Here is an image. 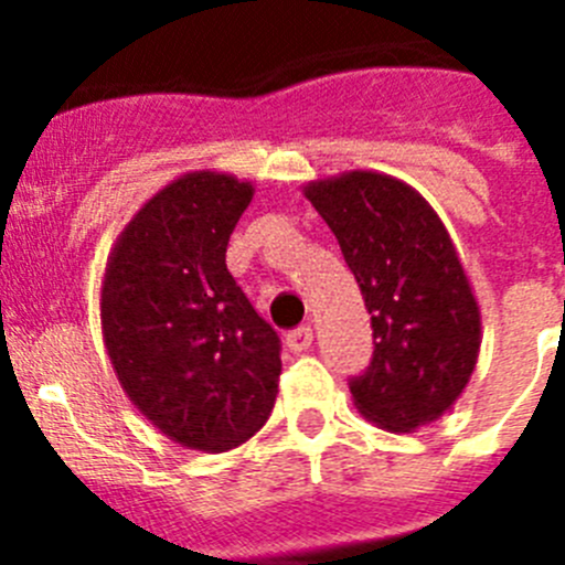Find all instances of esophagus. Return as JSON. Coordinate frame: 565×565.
Returning a JSON list of instances; mask_svg holds the SVG:
<instances>
[{
	"mask_svg": "<svg viewBox=\"0 0 565 565\" xmlns=\"http://www.w3.org/2000/svg\"><path fill=\"white\" fill-rule=\"evenodd\" d=\"M286 344H288V351H294V353L308 351V348H311V344H313V328L311 326L297 328V331L288 333Z\"/></svg>",
	"mask_w": 565,
	"mask_h": 565,
	"instance_id": "obj_1",
	"label": "esophagus"
}]
</instances>
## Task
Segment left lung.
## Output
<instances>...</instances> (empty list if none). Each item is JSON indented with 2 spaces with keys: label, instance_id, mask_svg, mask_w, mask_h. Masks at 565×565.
I'll list each match as a JSON object with an SVG mask.
<instances>
[{
  "label": "left lung",
  "instance_id": "1",
  "mask_svg": "<svg viewBox=\"0 0 565 565\" xmlns=\"http://www.w3.org/2000/svg\"><path fill=\"white\" fill-rule=\"evenodd\" d=\"M337 234L373 326V362L351 382L367 422L413 433L450 411L481 351V308L450 232L411 183L353 169L302 186Z\"/></svg>",
  "mask_w": 565,
  "mask_h": 565
}]
</instances>
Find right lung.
Listing matches in <instances>:
<instances>
[{"label": "right lung", "mask_w": 565, "mask_h": 565, "mask_svg": "<svg viewBox=\"0 0 565 565\" xmlns=\"http://www.w3.org/2000/svg\"><path fill=\"white\" fill-rule=\"evenodd\" d=\"M252 198V183L234 174H181L132 214L104 268L102 333L115 376L186 450H234L277 402L279 337L226 268Z\"/></svg>", "instance_id": "add662e5"}]
</instances>
